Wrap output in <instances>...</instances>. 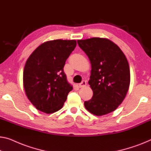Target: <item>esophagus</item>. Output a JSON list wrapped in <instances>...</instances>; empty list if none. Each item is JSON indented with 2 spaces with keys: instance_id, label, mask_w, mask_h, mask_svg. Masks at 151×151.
<instances>
[{
  "instance_id": "1",
  "label": "esophagus",
  "mask_w": 151,
  "mask_h": 151,
  "mask_svg": "<svg viewBox=\"0 0 151 151\" xmlns=\"http://www.w3.org/2000/svg\"><path fill=\"white\" fill-rule=\"evenodd\" d=\"M86 85H87L86 81H83L81 83L78 84V87H79L80 88H81V87H84L86 86Z\"/></svg>"
}]
</instances>
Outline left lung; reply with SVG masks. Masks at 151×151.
Listing matches in <instances>:
<instances>
[{
    "mask_svg": "<svg viewBox=\"0 0 151 151\" xmlns=\"http://www.w3.org/2000/svg\"><path fill=\"white\" fill-rule=\"evenodd\" d=\"M88 56L91 70L89 85L93 91L85 109L102 116L115 111L124 100L130 84L129 63L119 46L105 38L77 40Z\"/></svg>",
    "mask_w": 151,
    "mask_h": 151,
    "instance_id": "obj_1",
    "label": "left lung"
}]
</instances>
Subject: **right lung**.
Wrapping results in <instances>:
<instances>
[{
    "label": "right lung",
    "instance_id": "add662e5",
    "mask_svg": "<svg viewBox=\"0 0 151 151\" xmlns=\"http://www.w3.org/2000/svg\"><path fill=\"white\" fill-rule=\"evenodd\" d=\"M76 45L75 40H49L38 47L27 60L23 73L24 90L39 111L51 114L64 106L73 87L63 68Z\"/></svg>",
    "mask_w": 151,
    "mask_h": 151
}]
</instances>
